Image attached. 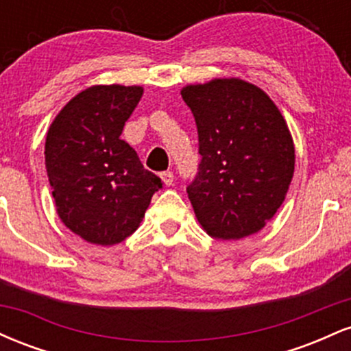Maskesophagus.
I'll return each mask as SVG.
<instances>
[{
    "mask_svg": "<svg viewBox=\"0 0 351 351\" xmlns=\"http://www.w3.org/2000/svg\"><path fill=\"white\" fill-rule=\"evenodd\" d=\"M160 176H162L163 183L167 184V186H171L173 181H175V176H173V171H163Z\"/></svg>",
    "mask_w": 351,
    "mask_h": 351,
    "instance_id": "esophagus-1",
    "label": "esophagus"
}]
</instances>
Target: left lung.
I'll list each match as a JSON object with an SVG mask.
<instances>
[{
    "mask_svg": "<svg viewBox=\"0 0 351 351\" xmlns=\"http://www.w3.org/2000/svg\"><path fill=\"white\" fill-rule=\"evenodd\" d=\"M198 128V173L186 193L211 237L241 239L265 226L293 176L292 136L265 92L239 79L181 90Z\"/></svg>",
    "mask_w": 351,
    "mask_h": 351,
    "instance_id": "obj_1",
    "label": "left lung"
}]
</instances>
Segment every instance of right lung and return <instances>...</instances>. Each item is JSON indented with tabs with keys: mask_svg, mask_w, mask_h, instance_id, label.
Wrapping results in <instances>:
<instances>
[{
	"mask_svg": "<svg viewBox=\"0 0 351 351\" xmlns=\"http://www.w3.org/2000/svg\"><path fill=\"white\" fill-rule=\"evenodd\" d=\"M142 87L94 86L75 95L52 122L46 170L62 223L87 243H122L136 231L163 181L145 170L120 138Z\"/></svg>",
	"mask_w": 351,
	"mask_h": 351,
	"instance_id": "add662e5",
	"label": "right lung"
}]
</instances>
